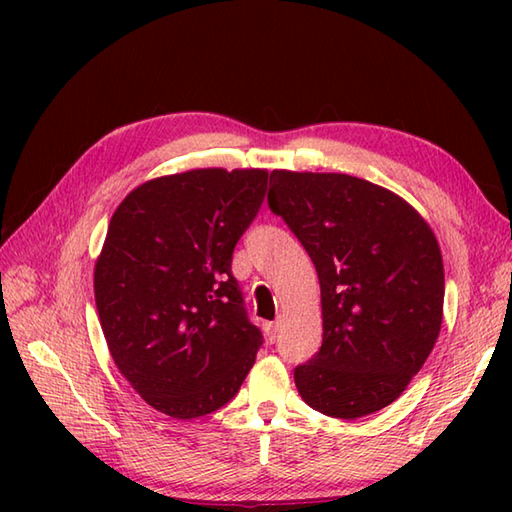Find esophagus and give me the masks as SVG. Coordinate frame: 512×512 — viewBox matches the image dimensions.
I'll return each instance as SVG.
<instances>
[{"mask_svg":"<svg viewBox=\"0 0 512 512\" xmlns=\"http://www.w3.org/2000/svg\"><path fill=\"white\" fill-rule=\"evenodd\" d=\"M264 330H266L268 341H270V343H275V341H277V332H279V323H275V321L264 323Z\"/></svg>","mask_w":512,"mask_h":512,"instance_id":"34e87169","label":"esophagus"}]
</instances>
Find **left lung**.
<instances>
[{
  "label": "left lung",
  "instance_id": "8db88e82",
  "mask_svg": "<svg viewBox=\"0 0 512 512\" xmlns=\"http://www.w3.org/2000/svg\"><path fill=\"white\" fill-rule=\"evenodd\" d=\"M268 206L321 284L323 343L295 369L301 398L343 420L391 405L440 334L444 266L431 226L400 195L345 173L275 169Z\"/></svg>",
  "mask_w": 512,
  "mask_h": 512
}]
</instances>
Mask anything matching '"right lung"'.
Wrapping results in <instances>:
<instances>
[{"instance_id":"right-lung-1","label":"right lung","mask_w":512,"mask_h":512,"mask_svg":"<svg viewBox=\"0 0 512 512\" xmlns=\"http://www.w3.org/2000/svg\"><path fill=\"white\" fill-rule=\"evenodd\" d=\"M266 184V169L173 173L112 215L94 268L101 328L118 372L171 418L224 407L264 343L231 262Z\"/></svg>"}]
</instances>
